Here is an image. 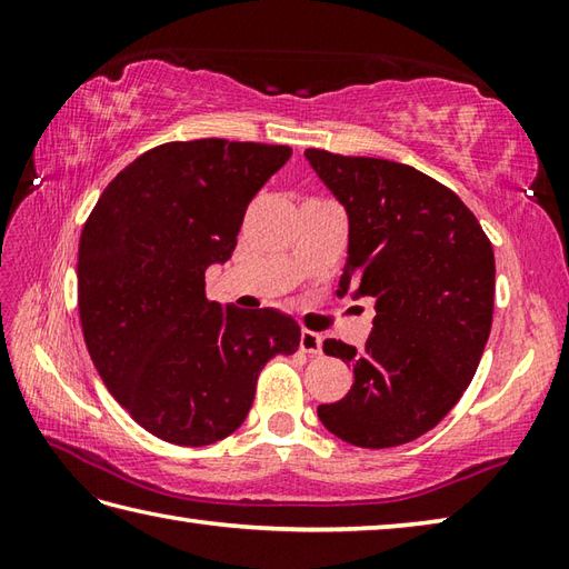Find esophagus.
Wrapping results in <instances>:
<instances>
[{
  "instance_id": "esophagus-1",
  "label": "esophagus",
  "mask_w": 569,
  "mask_h": 569,
  "mask_svg": "<svg viewBox=\"0 0 569 569\" xmlns=\"http://www.w3.org/2000/svg\"><path fill=\"white\" fill-rule=\"evenodd\" d=\"M300 352L306 355H320L322 352V337L312 330L300 332Z\"/></svg>"
}]
</instances>
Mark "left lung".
I'll list each match as a JSON object with an SVG mask.
<instances>
[{"label": "left lung", "instance_id": "obj_1", "mask_svg": "<svg viewBox=\"0 0 569 569\" xmlns=\"http://www.w3.org/2000/svg\"><path fill=\"white\" fill-rule=\"evenodd\" d=\"M306 159L349 214L337 293L369 296L377 310L361 349L325 340L355 383L318 416L349 445H406L438 426L475 379L493 316L491 241L450 188L413 166L325 149Z\"/></svg>", "mask_w": 569, "mask_h": 569}]
</instances>
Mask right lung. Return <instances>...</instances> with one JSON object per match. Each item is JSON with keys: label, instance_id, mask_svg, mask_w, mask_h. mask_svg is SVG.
<instances>
[{"label": "right lung", "instance_id": "obj_1", "mask_svg": "<svg viewBox=\"0 0 569 569\" xmlns=\"http://www.w3.org/2000/svg\"><path fill=\"white\" fill-rule=\"evenodd\" d=\"M259 141H168L104 188L78 249L82 337L117 403L156 438L202 447L244 422L259 371L293 355L300 328L276 310L204 296L253 196L291 159Z\"/></svg>", "mask_w": 569, "mask_h": 569}]
</instances>
